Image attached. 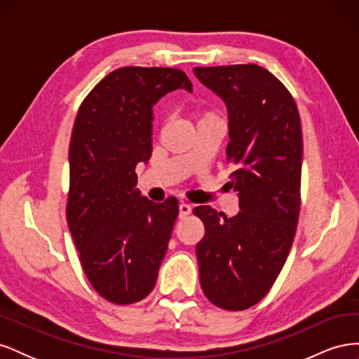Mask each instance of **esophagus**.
<instances>
[{
	"label": "esophagus",
	"instance_id": "obj_1",
	"mask_svg": "<svg viewBox=\"0 0 359 359\" xmlns=\"http://www.w3.org/2000/svg\"><path fill=\"white\" fill-rule=\"evenodd\" d=\"M178 210H180V214H178L180 219H186V217H187V215L190 214V211H191V206H190L189 203H186V202H181L180 206H178Z\"/></svg>",
	"mask_w": 359,
	"mask_h": 359
}]
</instances>
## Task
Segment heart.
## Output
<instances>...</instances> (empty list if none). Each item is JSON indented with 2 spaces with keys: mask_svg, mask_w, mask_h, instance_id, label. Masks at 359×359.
<instances>
[{
  "mask_svg": "<svg viewBox=\"0 0 359 359\" xmlns=\"http://www.w3.org/2000/svg\"><path fill=\"white\" fill-rule=\"evenodd\" d=\"M196 116H198V119H199V123L208 121V119H215V118H217V115H215L214 112H210V111H198Z\"/></svg>",
  "mask_w": 359,
  "mask_h": 359,
  "instance_id": "obj_1",
  "label": "heart"
}]
</instances>
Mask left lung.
Returning a JSON list of instances; mask_svg holds the SVG:
<instances>
[{"mask_svg":"<svg viewBox=\"0 0 359 359\" xmlns=\"http://www.w3.org/2000/svg\"><path fill=\"white\" fill-rule=\"evenodd\" d=\"M224 102L229 118L226 160L240 212L193 210L205 224L196 245L201 286L214 306L245 310L262 299L283 268L298 224L302 132L295 100L256 64L194 67Z\"/></svg>","mask_w":359,"mask_h":359,"instance_id":"obj_1","label":"left lung"}]
</instances>
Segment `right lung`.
Returning a JSON list of instances; mask_svg holds the SVG:
<instances>
[{
    "instance_id": "right-lung-1",
    "label": "right lung",
    "mask_w": 359,
    "mask_h": 359,
    "mask_svg": "<svg viewBox=\"0 0 359 359\" xmlns=\"http://www.w3.org/2000/svg\"><path fill=\"white\" fill-rule=\"evenodd\" d=\"M175 90L191 93L181 70L116 69L86 95L73 126L69 229L91 286L119 306L154 289L178 215L175 198L142 196L135 172L153 153V107Z\"/></svg>"
}]
</instances>
